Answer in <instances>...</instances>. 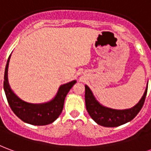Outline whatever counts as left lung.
<instances>
[{"label": "left lung", "mask_w": 151, "mask_h": 151, "mask_svg": "<svg viewBox=\"0 0 151 151\" xmlns=\"http://www.w3.org/2000/svg\"><path fill=\"white\" fill-rule=\"evenodd\" d=\"M147 88L148 86L142 99L136 106L128 110H118L106 108L100 105L95 100L90 88L86 86L85 99L87 112L98 125L102 127H116L121 126L134 119L141 110L147 97Z\"/></svg>", "instance_id": "8db88e82"}]
</instances>
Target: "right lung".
I'll return each mask as SVG.
<instances>
[{
	"instance_id": "obj_1",
	"label": "right lung",
	"mask_w": 151,
	"mask_h": 151,
	"mask_svg": "<svg viewBox=\"0 0 151 151\" xmlns=\"http://www.w3.org/2000/svg\"><path fill=\"white\" fill-rule=\"evenodd\" d=\"M9 58L10 56L8 58L4 70V90L11 110L21 120L26 123L36 126H45L52 123L62 112L65 98L73 86L75 84L76 81L61 86L54 99L48 103H27L17 98L10 89L7 78Z\"/></svg>"
}]
</instances>
